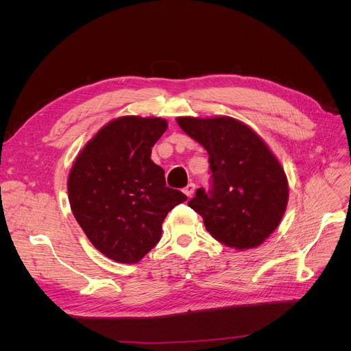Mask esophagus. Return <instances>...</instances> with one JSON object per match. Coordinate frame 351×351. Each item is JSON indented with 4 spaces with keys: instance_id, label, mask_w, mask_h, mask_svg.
<instances>
[{
    "instance_id": "obj_1",
    "label": "esophagus",
    "mask_w": 351,
    "mask_h": 351,
    "mask_svg": "<svg viewBox=\"0 0 351 351\" xmlns=\"http://www.w3.org/2000/svg\"><path fill=\"white\" fill-rule=\"evenodd\" d=\"M195 189H196V185H195V183H189V185L185 188V189H183V193H185L188 197H191L193 193H195Z\"/></svg>"
}]
</instances>
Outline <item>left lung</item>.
I'll return each instance as SVG.
<instances>
[{"instance_id":"1","label":"left lung","mask_w":351,"mask_h":351,"mask_svg":"<svg viewBox=\"0 0 351 351\" xmlns=\"http://www.w3.org/2000/svg\"><path fill=\"white\" fill-rule=\"evenodd\" d=\"M183 132L209 154L212 191L188 202L206 230L228 247L261 246L286 212L289 183L283 166L250 126L230 117H179Z\"/></svg>"}]
</instances>
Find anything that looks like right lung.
Segmentation results:
<instances>
[{
	"instance_id": "add662e5",
	"label": "right lung",
	"mask_w": 351,
	"mask_h": 351,
	"mask_svg": "<svg viewBox=\"0 0 351 351\" xmlns=\"http://www.w3.org/2000/svg\"><path fill=\"white\" fill-rule=\"evenodd\" d=\"M168 129L162 118L121 117L82 147L68 176L71 210L89 242L119 263H138L160 241L162 223L188 197L166 186L151 159Z\"/></svg>"
}]
</instances>
